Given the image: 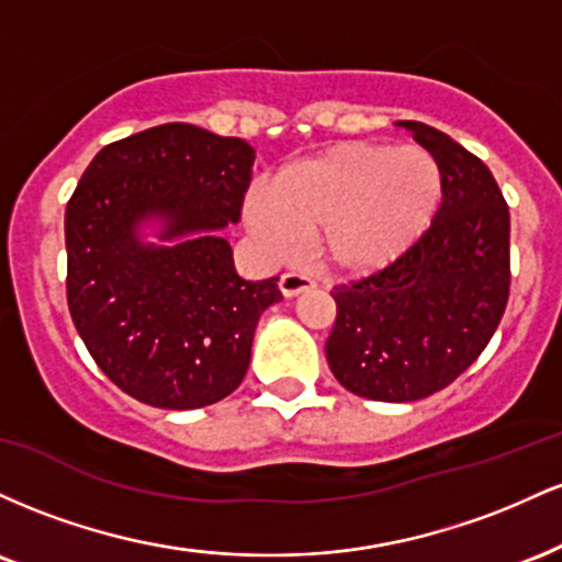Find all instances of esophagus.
I'll use <instances>...</instances> for the list:
<instances>
[{
  "mask_svg": "<svg viewBox=\"0 0 562 562\" xmlns=\"http://www.w3.org/2000/svg\"><path fill=\"white\" fill-rule=\"evenodd\" d=\"M314 288V280L306 274H299V272H285L280 277V290L285 299H293V295H301L306 293V290Z\"/></svg>",
  "mask_w": 562,
  "mask_h": 562,
  "instance_id": "obj_1",
  "label": "esophagus"
}]
</instances>
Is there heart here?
<instances>
[{
	"instance_id": "obj_1",
	"label": "heart",
	"mask_w": 562,
	"mask_h": 562,
	"mask_svg": "<svg viewBox=\"0 0 562 562\" xmlns=\"http://www.w3.org/2000/svg\"><path fill=\"white\" fill-rule=\"evenodd\" d=\"M447 192L420 145L348 139L282 166L245 198V224L274 259H293L317 232L335 272L378 274L409 256L436 224Z\"/></svg>"
}]
</instances>
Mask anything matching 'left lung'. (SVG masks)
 I'll list each match as a JSON object with an SVG mask.
<instances>
[{"mask_svg":"<svg viewBox=\"0 0 562 562\" xmlns=\"http://www.w3.org/2000/svg\"><path fill=\"white\" fill-rule=\"evenodd\" d=\"M438 158L441 214L423 243L383 272L333 290L327 364L372 402H417L468 370L509 295V211L481 158L420 121H398Z\"/></svg>","mask_w":562,"mask_h":562,"instance_id":"1","label":"left lung"}]
</instances>
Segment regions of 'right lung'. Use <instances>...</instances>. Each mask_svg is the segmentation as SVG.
Wrapping results in <instances>:
<instances>
[{
  "mask_svg": "<svg viewBox=\"0 0 562 562\" xmlns=\"http://www.w3.org/2000/svg\"><path fill=\"white\" fill-rule=\"evenodd\" d=\"M256 153L245 139L164 124L113 142L66 209L68 308L121 391L158 409H198L243 383L277 277L235 272L222 232L240 222ZM153 223L158 244L140 229Z\"/></svg>",
  "mask_w": 562,
  "mask_h": 562,
  "instance_id": "obj_1",
  "label": "right lung"
}]
</instances>
